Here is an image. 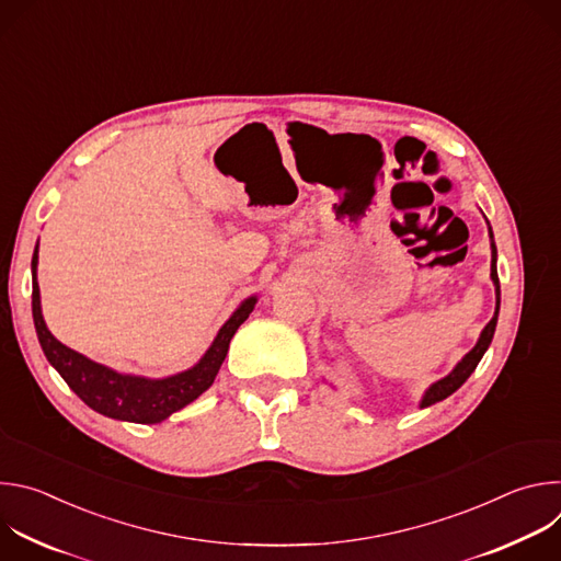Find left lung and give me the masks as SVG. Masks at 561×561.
Listing matches in <instances>:
<instances>
[{"mask_svg": "<svg viewBox=\"0 0 561 561\" xmlns=\"http://www.w3.org/2000/svg\"><path fill=\"white\" fill-rule=\"evenodd\" d=\"M489 230H491V226H489ZM491 279H493V284H495V293H497V306H495V314H493V319L491 322L486 324V329L482 331V335H479V340H477V344H474V348L470 351V353H466L463 355V359L444 377V379H439V381H435L433 386H428V390L424 392V397H422V402H420V407L422 409H426V407H433V404H437V402H442V399H446L448 394H453L468 377H470V373L477 368V364H479V359L484 357V353L489 351V346H491V342H493V335H495V327H497V314H500V277H497V249H495V242H493V230H491Z\"/></svg>", "mask_w": 561, "mask_h": 561, "instance_id": "left-lung-1", "label": "left lung"}]
</instances>
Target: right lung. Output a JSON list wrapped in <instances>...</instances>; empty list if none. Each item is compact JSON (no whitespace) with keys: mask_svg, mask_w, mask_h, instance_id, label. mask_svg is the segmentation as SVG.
Instances as JSON below:
<instances>
[{"mask_svg":"<svg viewBox=\"0 0 561 561\" xmlns=\"http://www.w3.org/2000/svg\"><path fill=\"white\" fill-rule=\"evenodd\" d=\"M37 249L33 253V319L37 340L50 366L61 375V379L70 386V390L82 399L87 407L98 411L100 415L133 422V424H159L173 413L182 411L191 402L208 390L219 373L221 362L226 359L228 344L237 329L242 327L249 314L253 312L257 297H249L242 301L228 322L219 329L217 337L213 340L210 348L204 357L188 370L162 377V379H148L139 375H124L108 366H102L82 353H77L53 337L46 329L42 301H39V286H37Z\"/></svg>","mask_w":561,"mask_h":561,"instance_id":"add662e5","label":"right lung"}]
</instances>
